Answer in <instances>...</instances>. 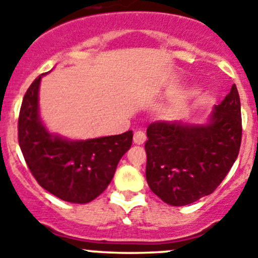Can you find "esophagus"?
<instances>
[{
  "label": "esophagus",
  "instance_id": "1",
  "mask_svg": "<svg viewBox=\"0 0 258 258\" xmlns=\"http://www.w3.org/2000/svg\"><path fill=\"white\" fill-rule=\"evenodd\" d=\"M134 143L136 145H143V143L146 142V134L143 131H137L136 133H134Z\"/></svg>",
  "mask_w": 258,
  "mask_h": 258
}]
</instances>
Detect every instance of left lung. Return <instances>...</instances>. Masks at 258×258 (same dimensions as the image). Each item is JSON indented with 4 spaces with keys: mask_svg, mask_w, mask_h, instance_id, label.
I'll return each mask as SVG.
<instances>
[{
    "mask_svg": "<svg viewBox=\"0 0 258 258\" xmlns=\"http://www.w3.org/2000/svg\"><path fill=\"white\" fill-rule=\"evenodd\" d=\"M147 138L146 179L152 192L173 207L211 195L240 149V99L235 84L206 122H152Z\"/></svg>",
    "mask_w": 258,
    "mask_h": 258,
    "instance_id": "1",
    "label": "left lung"
}]
</instances>
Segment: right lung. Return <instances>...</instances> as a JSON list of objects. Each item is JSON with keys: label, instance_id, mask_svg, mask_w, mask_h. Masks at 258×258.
<instances>
[{"label": "right lung", "instance_id": "1", "mask_svg": "<svg viewBox=\"0 0 258 258\" xmlns=\"http://www.w3.org/2000/svg\"><path fill=\"white\" fill-rule=\"evenodd\" d=\"M44 75L31 84L23 98L18 121L20 150L41 187L64 202L86 204L112 181L118 161L131 149L133 132L85 141L50 133L38 108Z\"/></svg>", "mask_w": 258, "mask_h": 258}]
</instances>
